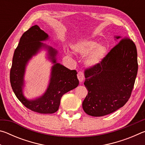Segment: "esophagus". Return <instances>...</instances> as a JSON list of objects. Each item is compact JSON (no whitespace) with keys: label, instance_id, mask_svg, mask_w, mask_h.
<instances>
[{"label":"esophagus","instance_id":"1","mask_svg":"<svg viewBox=\"0 0 145 145\" xmlns=\"http://www.w3.org/2000/svg\"><path fill=\"white\" fill-rule=\"evenodd\" d=\"M77 78L78 80H79L80 82H82L83 80H84V73L81 71H80V72H78L77 73Z\"/></svg>","mask_w":145,"mask_h":145}]
</instances>
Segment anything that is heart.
<instances>
[{
    "label": "heart",
    "mask_w": 145,
    "mask_h": 145,
    "mask_svg": "<svg viewBox=\"0 0 145 145\" xmlns=\"http://www.w3.org/2000/svg\"><path fill=\"white\" fill-rule=\"evenodd\" d=\"M73 49L76 53L85 56L89 54L85 60L86 65L94 67L99 65L104 59L107 53V48L104 45H99L95 41H83L75 43Z\"/></svg>",
    "instance_id": "heart-1"
}]
</instances>
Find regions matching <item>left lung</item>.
Returning a JSON list of instances; mask_svg holds the SVG:
<instances>
[{
    "label": "left lung",
    "instance_id": "left-lung-1",
    "mask_svg": "<svg viewBox=\"0 0 145 145\" xmlns=\"http://www.w3.org/2000/svg\"><path fill=\"white\" fill-rule=\"evenodd\" d=\"M137 57L136 45L129 38L124 37L101 63L85 70L84 84L88 93L82 108L86 113L96 117L105 116L126 104L136 78Z\"/></svg>",
    "mask_w": 145,
    "mask_h": 145
}]
</instances>
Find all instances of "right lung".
<instances>
[{
  "label": "right lung",
  "instance_id": "right-lung-1",
  "mask_svg": "<svg viewBox=\"0 0 145 145\" xmlns=\"http://www.w3.org/2000/svg\"><path fill=\"white\" fill-rule=\"evenodd\" d=\"M48 38V34L37 25L29 28L22 36L14 50L10 70L11 85L17 99L29 109L41 114L56 112L59 107L63 95L78 85L76 70H70L56 63L57 51L41 42ZM42 47L48 48L49 58L55 63L50 84L43 96L35 100L28 101L23 97L22 93L25 66L31 56Z\"/></svg>",
  "mask_w": 145,
  "mask_h": 145
}]
</instances>
